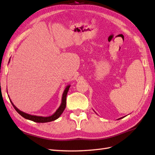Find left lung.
<instances>
[{"mask_svg": "<svg viewBox=\"0 0 155 155\" xmlns=\"http://www.w3.org/2000/svg\"><path fill=\"white\" fill-rule=\"evenodd\" d=\"M123 117H121V118H119V119H123Z\"/></svg>", "mask_w": 155, "mask_h": 155, "instance_id": "8db88e82", "label": "left lung"}]
</instances>
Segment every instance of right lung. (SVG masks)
Returning <instances> with one entry per match:
<instances>
[{
    "mask_svg": "<svg viewBox=\"0 0 155 155\" xmlns=\"http://www.w3.org/2000/svg\"><path fill=\"white\" fill-rule=\"evenodd\" d=\"M10 61V58L9 60V62ZM70 87V85H68L66 87L65 89L62 93V100H61V104L60 106L58 107V108L56 110V111L54 113V114L49 117H42V116H37V115H31V114H28L27 113H25L22 111L19 110V109L14 104L12 103V100H10V97L9 99L10 100V102L12 104V106H14L15 110L17 111V112L18 113L19 115H21L23 117H24L25 119L30 120L32 121H34V122L36 123H48V122H51V121L55 120L56 119H57L61 115V114L63 113L64 109L66 108V95H67V93L69 90V88Z\"/></svg>",
    "mask_w": 155,
    "mask_h": 155,
    "instance_id": "obj_1",
    "label": "right lung"
}]
</instances>
